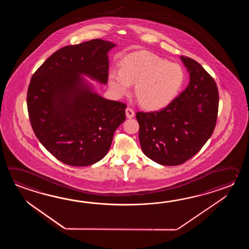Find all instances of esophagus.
<instances>
[{
  "label": "esophagus",
  "mask_w": 249,
  "mask_h": 249,
  "mask_svg": "<svg viewBox=\"0 0 249 249\" xmlns=\"http://www.w3.org/2000/svg\"><path fill=\"white\" fill-rule=\"evenodd\" d=\"M125 115H126V117H128V118H132V117H134L135 113L133 111V109H132V107H126V109H125Z\"/></svg>",
  "instance_id": "esophagus-1"
}]
</instances>
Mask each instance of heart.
Returning <instances> with one entry per match:
<instances>
[{
  "label": "heart",
  "mask_w": 249,
  "mask_h": 249,
  "mask_svg": "<svg viewBox=\"0 0 249 249\" xmlns=\"http://www.w3.org/2000/svg\"><path fill=\"white\" fill-rule=\"evenodd\" d=\"M184 81L180 65L148 51L126 55L119 62V71L108 74V83L118 96L126 95L135 85L139 104L148 110H159L174 101Z\"/></svg>",
  "instance_id": "heart-1"
}]
</instances>
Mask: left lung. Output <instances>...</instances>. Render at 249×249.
<instances>
[{
	"instance_id": "obj_1",
	"label": "left lung",
	"mask_w": 249,
	"mask_h": 249,
	"mask_svg": "<svg viewBox=\"0 0 249 249\" xmlns=\"http://www.w3.org/2000/svg\"><path fill=\"white\" fill-rule=\"evenodd\" d=\"M190 72L185 90L159 111L137 112L143 153L163 165H178L195 156L216 124V83L196 60L181 56Z\"/></svg>"
}]
</instances>
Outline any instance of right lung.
Segmentation results:
<instances>
[{"mask_svg":"<svg viewBox=\"0 0 249 249\" xmlns=\"http://www.w3.org/2000/svg\"><path fill=\"white\" fill-rule=\"evenodd\" d=\"M116 44L94 39L60 48L34 73L27 111L33 131L62 163L87 166L103 159L126 105L92 92L80 74L101 84L108 78V51Z\"/></svg>","mask_w":249,"mask_h":249,"instance_id":"add662e5","label":"right lung"}]
</instances>
